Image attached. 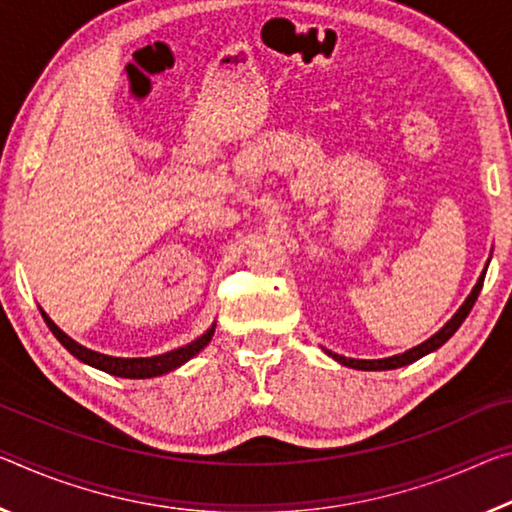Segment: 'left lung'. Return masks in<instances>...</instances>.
Instances as JSON below:
<instances>
[{
	"mask_svg": "<svg viewBox=\"0 0 512 512\" xmlns=\"http://www.w3.org/2000/svg\"><path fill=\"white\" fill-rule=\"evenodd\" d=\"M483 280H485V273L481 275V278H478L476 287L472 289V294L467 296L465 303H462L460 310H458L456 314H453V319H451L449 323H446V326H444L440 332H435V335H433L431 339H426L424 344L410 348V351H405V353H401V355H392V358H383V360H353V358H344V355H337V353H330V351H328V355H332V358H335L337 362L346 364V367L362 369V371H387V369L405 367V364H410V362H417L419 358H424V355L433 353L435 348H440V346L446 342V339H449V337L453 335V332H456V330L462 326V321H465L467 314L472 312V307H474V303H476L478 294H481Z\"/></svg>",
	"mask_w": 512,
	"mask_h": 512,
	"instance_id": "1",
	"label": "left lung"
}]
</instances>
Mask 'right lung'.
Listing matches in <instances>:
<instances>
[{"label":"right lung","mask_w":512,"mask_h":512,"mask_svg":"<svg viewBox=\"0 0 512 512\" xmlns=\"http://www.w3.org/2000/svg\"><path fill=\"white\" fill-rule=\"evenodd\" d=\"M43 319L47 326H50L52 335L59 339V342L66 346L77 360L91 364V367L100 369V371H107V373H111V376H120V378H154V376H161V373L173 371L180 367V364H184L186 360H191L193 355L200 353L202 348L212 342V335H214V328H209L205 335L196 339V342L186 344L182 348H175V351L164 353V355H154V358H111V355L95 353V351H91V348L77 344L75 339H70L61 328H56L54 321L45 312H43Z\"/></svg>","instance_id":"obj_1"}]
</instances>
